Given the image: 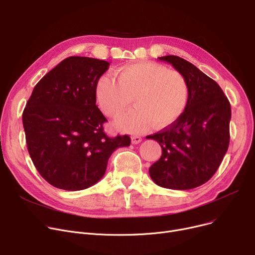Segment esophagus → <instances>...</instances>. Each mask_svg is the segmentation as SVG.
<instances>
[{"label":"esophagus","mask_w":255,"mask_h":255,"mask_svg":"<svg viewBox=\"0 0 255 255\" xmlns=\"http://www.w3.org/2000/svg\"><path fill=\"white\" fill-rule=\"evenodd\" d=\"M141 141V137H139V136H132L131 137V142L133 143V144H137V143H139Z\"/></svg>","instance_id":"esophagus-1"}]
</instances>
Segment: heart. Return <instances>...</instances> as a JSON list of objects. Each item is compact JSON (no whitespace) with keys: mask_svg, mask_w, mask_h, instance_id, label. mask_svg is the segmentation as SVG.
<instances>
[{"mask_svg":"<svg viewBox=\"0 0 255 255\" xmlns=\"http://www.w3.org/2000/svg\"><path fill=\"white\" fill-rule=\"evenodd\" d=\"M114 75L104 74L96 84V98L109 117L122 115L134 97L136 107L117 121L129 133H141L153 124L166 128L185 113L190 90L178 71L154 62H137L120 67Z\"/></svg>","mask_w":255,"mask_h":255,"instance_id":"heart-1","label":"heart"}]
</instances>
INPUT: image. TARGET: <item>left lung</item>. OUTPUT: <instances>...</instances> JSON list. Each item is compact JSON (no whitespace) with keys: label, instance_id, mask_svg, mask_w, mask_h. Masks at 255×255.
Masks as SVG:
<instances>
[{"label":"left lung","instance_id":"1","mask_svg":"<svg viewBox=\"0 0 255 255\" xmlns=\"http://www.w3.org/2000/svg\"><path fill=\"white\" fill-rule=\"evenodd\" d=\"M169 63L189 85L182 117L146 138L159 142L162 155L150 168L152 180L163 188L188 190L216 172L230 144L231 104L222 89L197 67L177 56L158 58Z\"/></svg>","mask_w":255,"mask_h":255}]
</instances>
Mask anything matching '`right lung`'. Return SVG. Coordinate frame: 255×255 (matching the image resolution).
Listing matches in <instances>:
<instances>
[{
  "mask_svg": "<svg viewBox=\"0 0 255 255\" xmlns=\"http://www.w3.org/2000/svg\"><path fill=\"white\" fill-rule=\"evenodd\" d=\"M110 63L69 57L35 86L22 113L26 145L41 177L59 189L77 191L96 184L111 155L130 145L128 135L109 137L96 105V84Z\"/></svg>",
  "mask_w": 255,
  "mask_h": 255,
  "instance_id": "1",
  "label": "right lung"
}]
</instances>
